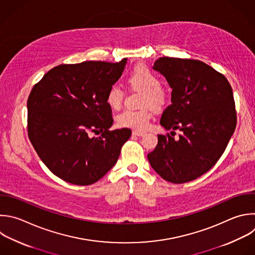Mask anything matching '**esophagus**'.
Segmentation results:
<instances>
[{
	"instance_id": "esophagus-1",
	"label": "esophagus",
	"mask_w": 255,
	"mask_h": 255,
	"mask_svg": "<svg viewBox=\"0 0 255 255\" xmlns=\"http://www.w3.org/2000/svg\"><path fill=\"white\" fill-rule=\"evenodd\" d=\"M132 134L133 135H135V136H143L144 134H145V132H143V131H139V130H134L133 132H132Z\"/></svg>"
}]
</instances>
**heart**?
<instances>
[{
	"label": "heart",
	"instance_id": "b5f03b06",
	"mask_svg": "<svg viewBox=\"0 0 255 255\" xmlns=\"http://www.w3.org/2000/svg\"><path fill=\"white\" fill-rule=\"evenodd\" d=\"M131 86L144 92L142 105L149 104L155 109L161 108L166 100L167 94L161 88L160 79L147 67L137 66L129 76ZM124 98V89L120 83L112 84L106 94V101L112 108H119ZM151 118L148 106L141 109L126 108L117 115V123L122 127L133 129H145Z\"/></svg>",
	"mask_w": 255,
	"mask_h": 255
}]
</instances>
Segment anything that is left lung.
<instances>
[{"mask_svg": "<svg viewBox=\"0 0 255 255\" xmlns=\"http://www.w3.org/2000/svg\"><path fill=\"white\" fill-rule=\"evenodd\" d=\"M153 69L172 89V104L160 124L171 134L177 129L182 134L176 140L169 133L158 135L149 163L168 182L192 181L219 160L235 130L232 88L224 75L198 60L162 57Z\"/></svg>", "mask_w": 255, "mask_h": 255, "instance_id": "1", "label": "left lung"}]
</instances>
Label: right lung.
Listing matches in <instances>:
<instances>
[{"label":"right lung","instance_id":"add662e5","mask_svg":"<svg viewBox=\"0 0 255 255\" xmlns=\"http://www.w3.org/2000/svg\"><path fill=\"white\" fill-rule=\"evenodd\" d=\"M126 63L127 58L119 63L62 64L33 87L27 102L29 139L49 170L62 180L90 185L116 164L132 132L109 130L113 118L106 94ZM91 132L101 135L92 137Z\"/></svg>","mask_w":255,"mask_h":255}]
</instances>
